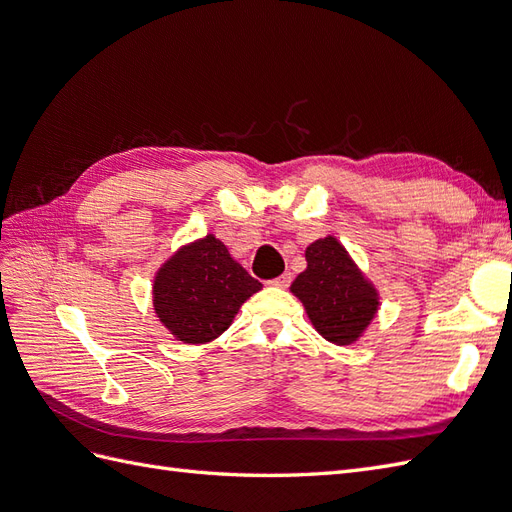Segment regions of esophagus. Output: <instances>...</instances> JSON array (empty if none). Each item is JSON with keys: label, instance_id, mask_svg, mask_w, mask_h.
Segmentation results:
<instances>
[{"label": "esophagus", "instance_id": "esophagus-1", "mask_svg": "<svg viewBox=\"0 0 512 512\" xmlns=\"http://www.w3.org/2000/svg\"><path fill=\"white\" fill-rule=\"evenodd\" d=\"M290 280H292V273L290 271H286V273H282L280 277H275V280L271 282L273 286H277V288H286L288 284H290Z\"/></svg>", "mask_w": 512, "mask_h": 512}]
</instances>
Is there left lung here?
Returning <instances> with one entry per match:
<instances>
[{
  "mask_svg": "<svg viewBox=\"0 0 512 512\" xmlns=\"http://www.w3.org/2000/svg\"><path fill=\"white\" fill-rule=\"evenodd\" d=\"M307 267L294 277L297 297L312 327L335 346L359 342L380 309L376 284L356 265L337 237L327 235L305 247Z\"/></svg>",
  "mask_w": 512,
  "mask_h": 512,
  "instance_id": "left-lung-1",
  "label": "left lung"
}]
</instances>
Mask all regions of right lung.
I'll return each instance as SVG.
<instances>
[{
	"mask_svg": "<svg viewBox=\"0 0 512 512\" xmlns=\"http://www.w3.org/2000/svg\"><path fill=\"white\" fill-rule=\"evenodd\" d=\"M262 284L232 258L228 247L205 235L170 254L153 275V312L177 342L209 344L239 314Z\"/></svg>",
	"mask_w": 512,
	"mask_h": 512,
	"instance_id": "obj_1",
	"label": "right lung"
}]
</instances>
